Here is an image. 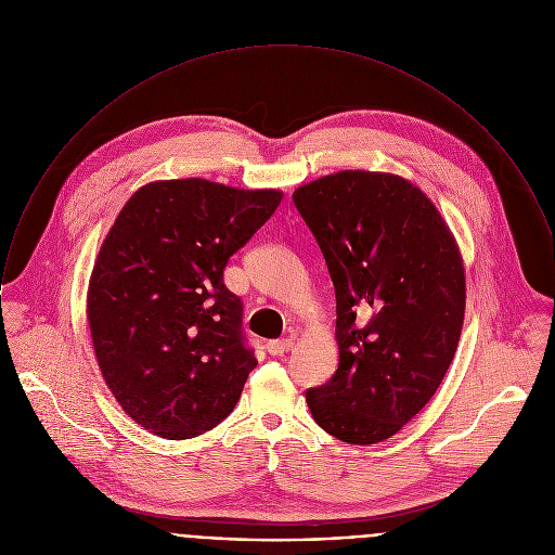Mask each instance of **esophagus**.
<instances>
[{
	"mask_svg": "<svg viewBox=\"0 0 555 555\" xmlns=\"http://www.w3.org/2000/svg\"><path fill=\"white\" fill-rule=\"evenodd\" d=\"M292 340L289 338H283V340H270L268 345H266V349H268V353L270 356H283L285 351H289L292 349Z\"/></svg>",
	"mask_w": 555,
	"mask_h": 555,
	"instance_id": "obj_1",
	"label": "esophagus"
}]
</instances>
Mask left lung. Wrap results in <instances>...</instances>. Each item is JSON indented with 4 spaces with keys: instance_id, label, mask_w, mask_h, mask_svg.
Wrapping results in <instances>:
<instances>
[{
    "instance_id": "left-lung-1",
    "label": "left lung",
    "mask_w": 555,
    "mask_h": 555,
    "mask_svg": "<svg viewBox=\"0 0 555 555\" xmlns=\"http://www.w3.org/2000/svg\"><path fill=\"white\" fill-rule=\"evenodd\" d=\"M292 197L336 296L338 366L307 390L309 410L340 442H384L429 403L454 358L465 315L456 240L395 173L338 171Z\"/></svg>"
}]
</instances>
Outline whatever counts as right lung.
I'll return each mask as SVG.
<instances>
[{"label":"right lung","mask_w":555,"mask_h":555,"mask_svg":"<svg viewBox=\"0 0 555 555\" xmlns=\"http://www.w3.org/2000/svg\"><path fill=\"white\" fill-rule=\"evenodd\" d=\"M281 199L186 178L150 182L119 210L90 276L88 322L105 384L143 429L189 440L235 408L257 360L222 270Z\"/></svg>","instance_id":"right-lung-1"}]
</instances>
